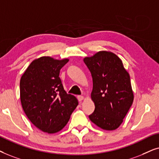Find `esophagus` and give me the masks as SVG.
<instances>
[{
  "mask_svg": "<svg viewBox=\"0 0 159 159\" xmlns=\"http://www.w3.org/2000/svg\"><path fill=\"white\" fill-rule=\"evenodd\" d=\"M84 99V96H81V95H79V96H78V101H82L83 100V99Z\"/></svg>",
  "mask_w": 159,
  "mask_h": 159,
  "instance_id": "obj_1",
  "label": "esophagus"
}]
</instances>
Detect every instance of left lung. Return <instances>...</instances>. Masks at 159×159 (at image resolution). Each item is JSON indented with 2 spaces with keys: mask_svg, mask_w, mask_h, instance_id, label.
Wrapping results in <instances>:
<instances>
[{
  "mask_svg": "<svg viewBox=\"0 0 159 159\" xmlns=\"http://www.w3.org/2000/svg\"><path fill=\"white\" fill-rule=\"evenodd\" d=\"M84 62L92 74L91 97L94 111L89 116L92 122L104 130L119 127L134 100L130 76L123 62L113 52L101 51Z\"/></svg>",
  "mask_w": 159,
  "mask_h": 159,
  "instance_id": "obj_1",
  "label": "left lung"
}]
</instances>
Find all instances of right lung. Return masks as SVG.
Wrapping results in <instances>:
<instances>
[{
	"label": "right lung",
	"instance_id": "right-lung-1",
	"mask_svg": "<svg viewBox=\"0 0 159 159\" xmlns=\"http://www.w3.org/2000/svg\"><path fill=\"white\" fill-rule=\"evenodd\" d=\"M68 61L41 57L30 63L20 79L25 114L33 125L48 134L62 130L78 105L76 97L65 92L59 77Z\"/></svg>",
	"mask_w": 159,
	"mask_h": 159
}]
</instances>
